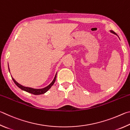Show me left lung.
<instances>
[{
  "mask_svg": "<svg viewBox=\"0 0 130 130\" xmlns=\"http://www.w3.org/2000/svg\"><path fill=\"white\" fill-rule=\"evenodd\" d=\"M110 32H112V33H113V34H115V35H117V34H116V33L115 32H114V31H112V30H111V31H110Z\"/></svg>",
  "mask_w": 130,
  "mask_h": 130,
  "instance_id": "left-lung-1",
  "label": "left lung"
}]
</instances>
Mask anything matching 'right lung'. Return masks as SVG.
Listing matches in <instances>:
<instances>
[{
    "instance_id": "right-lung-1",
    "label": "right lung",
    "mask_w": 130,
    "mask_h": 130,
    "mask_svg": "<svg viewBox=\"0 0 130 130\" xmlns=\"http://www.w3.org/2000/svg\"><path fill=\"white\" fill-rule=\"evenodd\" d=\"M8 70L9 71H10V69H9L8 67ZM57 74V73H56ZM56 74L55 75V76L54 77V79H53L52 82L48 86H47V87H45L44 88H40V89H36V88H31V87H25V86H23L20 85L19 83H18L17 81H16L14 79H13L12 76V79L13 81L14 82V83L16 85H17L18 87L20 88V89L24 91H26L27 92L31 93L32 94L34 95H40V94H43L44 93L46 92L50 88L52 87V86L54 85L55 82L56 80Z\"/></svg>"
}]
</instances>
